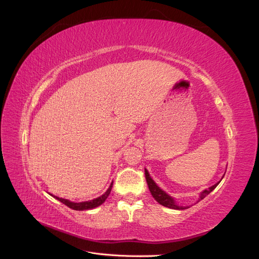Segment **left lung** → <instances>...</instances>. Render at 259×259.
<instances>
[{
	"label": "left lung",
	"mask_w": 259,
	"mask_h": 259,
	"mask_svg": "<svg viewBox=\"0 0 259 259\" xmlns=\"http://www.w3.org/2000/svg\"><path fill=\"white\" fill-rule=\"evenodd\" d=\"M145 175H146V180H147V184H148V187H149V190H150V192L152 194V197L154 198V200L156 202H159L161 205L165 206V207H168V208H173V209H186V208H188V206H180V205H178L173 198L169 197V195L166 192H164L162 189H160V188L156 186V184L153 182L152 178L150 177V175H149L147 169H145ZM219 183H221V182H218L214 186L209 187L208 189L203 190L200 193V197H199L198 202L204 199L207 194H209L211 191H213L215 188L218 186Z\"/></svg>",
	"instance_id": "8db88e82"
}]
</instances>
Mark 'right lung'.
I'll return each instance as SVG.
<instances>
[{
  "label": "right lung",
  "instance_id": "obj_1",
  "mask_svg": "<svg viewBox=\"0 0 259 259\" xmlns=\"http://www.w3.org/2000/svg\"><path fill=\"white\" fill-rule=\"evenodd\" d=\"M112 185H113V182L111 183L110 187L108 188V190L103 194L100 195L99 198H96L94 200H91V201H86V202H80V203H75V202H71L69 200H66V199H62V198H58V197H55V195L51 194L52 197L56 198L58 201H60L61 203H64L65 205H67L68 207L72 208V209H75V210H84V209H92V208H95L99 205L103 204V203L106 201V199L108 198V195L110 194L111 192V189H112Z\"/></svg>",
  "mask_w": 259,
  "mask_h": 259
}]
</instances>
